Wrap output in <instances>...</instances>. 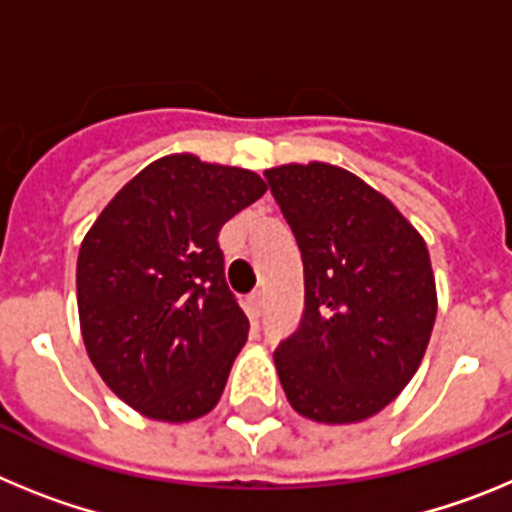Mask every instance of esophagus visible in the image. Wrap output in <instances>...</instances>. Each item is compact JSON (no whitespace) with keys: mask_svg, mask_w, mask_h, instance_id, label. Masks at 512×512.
I'll list each match as a JSON object with an SVG mask.
<instances>
[{"mask_svg":"<svg viewBox=\"0 0 512 512\" xmlns=\"http://www.w3.org/2000/svg\"><path fill=\"white\" fill-rule=\"evenodd\" d=\"M246 312H248V318H251V320L261 318V312H264V295H261V292H256V295L248 297Z\"/></svg>","mask_w":512,"mask_h":512,"instance_id":"34e87169","label":"esophagus"}]
</instances>
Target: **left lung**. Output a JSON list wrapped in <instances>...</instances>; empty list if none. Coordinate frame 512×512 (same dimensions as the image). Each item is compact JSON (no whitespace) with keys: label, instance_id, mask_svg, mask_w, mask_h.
Masks as SVG:
<instances>
[{"label":"left lung","instance_id":"obj_1","mask_svg":"<svg viewBox=\"0 0 512 512\" xmlns=\"http://www.w3.org/2000/svg\"><path fill=\"white\" fill-rule=\"evenodd\" d=\"M264 174L305 266V315L274 351L284 395L315 423H361L405 390L431 341L428 246L382 192L341 166Z\"/></svg>","mask_w":512,"mask_h":512}]
</instances>
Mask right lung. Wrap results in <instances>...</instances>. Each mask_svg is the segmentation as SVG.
I'll return each mask as SVG.
<instances>
[{
	"label": "right lung",
	"mask_w": 512,
	"mask_h": 512,
	"mask_svg": "<svg viewBox=\"0 0 512 512\" xmlns=\"http://www.w3.org/2000/svg\"><path fill=\"white\" fill-rule=\"evenodd\" d=\"M264 192L256 171L169 153L84 235L81 338L104 384L140 415L189 423L220 402L251 325L225 282L217 235Z\"/></svg>",
	"instance_id": "1"
}]
</instances>
